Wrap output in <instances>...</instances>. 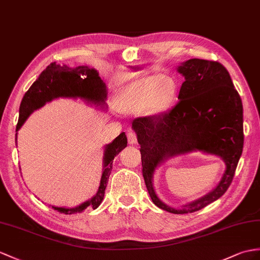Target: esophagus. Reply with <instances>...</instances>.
I'll return each mask as SVG.
<instances>
[{
  "label": "esophagus",
  "instance_id": "34e87169",
  "mask_svg": "<svg viewBox=\"0 0 260 260\" xmlns=\"http://www.w3.org/2000/svg\"><path fill=\"white\" fill-rule=\"evenodd\" d=\"M126 138H128V142H129L130 144H136V143L138 142V140H137V135H136L135 131L129 130L128 134H126Z\"/></svg>",
  "mask_w": 260,
  "mask_h": 260
}]
</instances>
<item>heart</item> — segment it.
Instances as JSON below:
<instances>
[{"label":"heart","instance_id":"heart-1","mask_svg":"<svg viewBox=\"0 0 260 260\" xmlns=\"http://www.w3.org/2000/svg\"><path fill=\"white\" fill-rule=\"evenodd\" d=\"M176 93V85L172 78L160 75L148 76L137 81L122 96V107L128 110L149 108L161 111L172 103Z\"/></svg>","mask_w":260,"mask_h":260}]
</instances>
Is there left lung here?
<instances>
[{
	"label": "left lung",
	"mask_w": 260,
	"mask_h": 260,
	"mask_svg": "<svg viewBox=\"0 0 260 260\" xmlns=\"http://www.w3.org/2000/svg\"><path fill=\"white\" fill-rule=\"evenodd\" d=\"M184 76L178 104L154 116L132 122L140 144L142 174L152 202L173 214L200 211L218 200L230 187L244 145L243 104L230 73L218 61L192 58L178 66ZM201 150L225 162L223 178L212 192L186 205L170 208L153 187L155 169L169 157Z\"/></svg>",
	"instance_id": "8db88e82"
}]
</instances>
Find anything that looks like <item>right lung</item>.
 <instances>
[{"mask_svg": "<svg viewBox=\"0 0 260 260\" xmlns=\"http://www.w3.org/2000/svg\"><path fill=\"white\" fill-rule=\"evenodd\" d=\"M107 87L100 78L96 69L88 66L68 67L67 65H57L56 62L43 71L29 89L25 92L20 106V118L16 125V131L26 121L33 111L40 109L46 103L56 98H80L87 103L96 106L106 105ZM17 136V134H16ZM126 147V136L124 132L120 134L111 143L105 147L104 168L101 174L100 184L96 195L89 201H86L76 207H57L52 206L55 211L67 215L81 213L86 208H97L104 200L105 189L112 170V162L119 152Z\"/></svg>", "mask_w": 260, "mask_h": 260, "instance_id": "1", "label": "right lung"}]
</instances>
